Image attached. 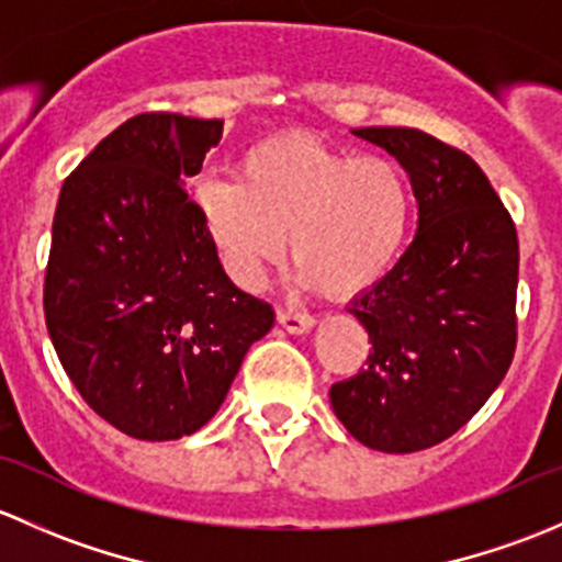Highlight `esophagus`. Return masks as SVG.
Listing matches in <instances>:
<instances>
[{
	"instance_id": "esophagus-1",
	"label": "esophagus",
	"mask_w": 562,
	"mask_h": 562,
	"mask_svg": "<svg viewBox=\"0 0 562 562\" xmlns=\"http://www.w3.org/2000/svg\"><path fill=\"white\" fill-rule=\"evenodd\" d=\"M277 323H280L285 331L304 334V331H310V328L315 326V317L310 313H296V310L280 307V310H277Z\"/></svg>"
}]
</instances>
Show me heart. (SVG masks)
Here are the masks:
<instances>
[{
  "instance_id": "heart-1",
  "label": "heart",
  "mask_w": 562,
  "mask_h": 562,
  "mask_svg": "<svg viewBox=\"0 0 562 562\" xmlns=\"http://www.w3.org/2000/svg\"><path fill=\"white\" fill-rule=\"evenodd\" d=\"M236 171L239 181L203 176L192 198L241 285H258L291 236L304 285L359 296L394 269L407 245L416 195L405 168L389 157H353L288 133L249 146Z\"/></svg>"
}]
</instances>
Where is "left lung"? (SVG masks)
I'll list each match as a JSON object with an SVG mask.
<instances>
[{
	"label": "left lung",
	"mask_w": 562,
	"mask_h": 562,
	"mask_svg": "<svg viewBox=\"0 0 562 562\" xmlns=\"http://www.w3.org/2000/svg\"><path fill=\"white\" fill-rule=\"evenodd\" d=\"M411 173L418 231L394 269L350 302L367 367L328 396L359 443L411 454L443 443L501 386L517 350L519 241L470 155L413 127H361Z\"/></svg>",
	"instance_id": "8db88e82"
}]
</instances>
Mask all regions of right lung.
<instances>
[{
	"mask_svg": "<svg viewBox=\"0 0 562 562\" xmlns=\"http://www.w3.org/2000/svg\"><path fill=\"white\" fill-rule=\"evenodd\" d=\"M220 138L223 119L138 113L61 184L45 326L83 402L130 438L201 429L274 323L228 280L181 187Z\"/></svg>",
	"mask_w": 562,
	"mask_h": 562,
	"instance_id": "obj_1",
	"label": "right lung"
}]
</instances>
